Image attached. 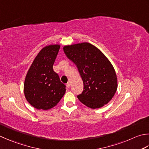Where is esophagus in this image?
I'll list each match as a JSON object with an SVG mask.
<instances>
[{
  "label": "esophagus",
  "mask_w": 149,
  "mask_h": 149,
  "mask_svg": "<svg viewBox=\"0 0 149 149\" xmlns=\"http://www.w3.org/2000/svg\"><path fill=\"white\" fill-rule=\"evenodd\" d=\"M66 86H67V88H70V82H68L66 83Z\"/></svg>",
  "instance_id": "34e87169"
}]
</instances>
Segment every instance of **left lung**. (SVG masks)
Masks as SVG:
<instances>
[{
    "label": "left lung",
    "mask_w": 149,
    "mask_h": 149,
    "mask_svg": "<svg viewBox=\"0 0 149 149\" xmlns=\"http://www.w3.org/2000/svg\"><path fill=\"white\" fill-rule=\"evenodd\" d=\"M63 50L77 66L84 90L77 97L84 105L99 109L112 100L118 88L115 70L108 58L88 42L67 45Z\"/></svg>",
    "instance_id": "obj_1"
}]
</instances>
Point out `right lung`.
Returning <instances> with one entry per match:
<instances>
[{"label": "right lung", "mask_w": 149, "mask_h": 149, "mask_svg": "<svg viewBox=\"0 0 149 149\" xmlns=\"http://www.w3.org/2000/svg\"><path fill=\"white\" fill-rule=\"evenodd\" d=\"M59 48V45L44 47L35 58L26 75L25 97L38 110H47L54 107L66 92V86L53 70Z\"/></svg>", "instance_id": "add662e5"}]
</instances>
